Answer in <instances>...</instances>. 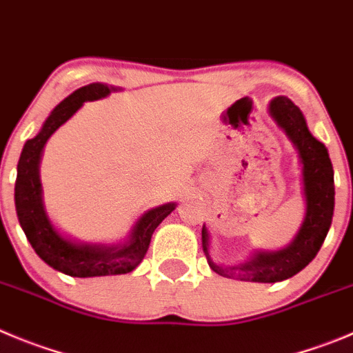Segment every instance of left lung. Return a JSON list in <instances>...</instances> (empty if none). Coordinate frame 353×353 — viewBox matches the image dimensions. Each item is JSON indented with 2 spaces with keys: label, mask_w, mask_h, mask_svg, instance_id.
I'll list each match as a JSON object with an SVG mask.
<instances>
[{
  "label": "left lung",
  "mask_w": 353,
  "mask_h": 353,
  "mask_svg": "<svg viewBox=\"0 0 353 353\" xmlns=\"http://www.w3.org/2000/svg\"><path fill=\"white\" fill-rule=\"evenodd\" d=\"M268 114L285 134L301 165L305 217L294 239L279 251L254 249L239 265H223L210 254V233L202 226V249L217 275L243 282L273 284L301 272L321 251L334 212V172L327 148L312 136L301 110L291 99L279 95L268 104Z\"/></svg>",
  "instance_id": "obj_1"
}]
</instances>
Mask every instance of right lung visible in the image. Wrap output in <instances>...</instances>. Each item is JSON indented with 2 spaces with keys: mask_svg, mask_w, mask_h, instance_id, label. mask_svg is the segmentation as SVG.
Returning a JSON list of instances; mask_svg holds the SVG:
<instances>
[{
  "mask_svg": "<svg viewBox=\"0 0 353 353\" xmlns=\"http://www.w3.org/2000/svg\"><path fill=\"white\" fill-rule=\"evenodd\" d=\"M118 90L121 88L106 83H90L72 92L48 114L38 134L26 141L19 158L15 181V210L19 223L36 254L48 266L65 275L87 279L121 275L136 270L146 256L157 226L177 207L176 202H169L146 210L132 226L127 239L118 243L80 242L64 235L52 223L43 202V186L39 179V163L45 144L61 125L83 106V102L99 101Z\"/></svg>",
  "mask_w": 353,
  "mask_h": 353,
  "instance_id": "1",
  "label": "right lung"
}]
</instances>
